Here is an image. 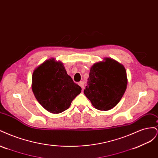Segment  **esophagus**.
Instances as JSON below:
<instances>
[{
  "label": "esophagus",
  "instance_id": "1",
  "mask_svg": "<svg viewBox=\"0 0 158 158\" xmlns=\"http://www.w3.org/2000/svg\"><path fill=\"white\" fill-rule=\"evenodd\" d=\"M78 85H80V86L82 88V89H84V82H80L79 83H78Z\"/></svg>",
  "mask_w": 158,
  "mask_h": 158
}]
</instances>
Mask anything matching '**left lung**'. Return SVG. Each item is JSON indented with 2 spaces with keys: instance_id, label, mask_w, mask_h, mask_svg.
Masks as SVG:
<instances>
[{
  "instance_id": "1",
  "label": "left lung",
  "mask_w": 158,
  "mask_h": 158,
  "mask_svg": "<svg viewBox=\"0 0 158 158\" xmlns=\"http://www.w3.org/2000/svg\"><path fill=\"white\" fill-rule=\"evenodd\" d=\"M87 84L84 93L92 106L100 111H108L117 106L125 92L126 70L115 60L105 58L91 67Z\"/></svg>"
}]
</instances>
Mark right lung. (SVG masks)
Masks as SVG:
<instances>
[{"instance_id": "1", "label": "right lung", "mask_w": 158, "mask_h": 158, "mask_svg": "<svg viewBox=\"0 0 158 158\" xmlns=\"http://www.w3.org/2000/svg\"><path fill=\"white\" fill-rule=\"evenodd\" d=\"M31 88L38 102L54 114L69 109L82 90L66 73L63 64L54 59L45 60L33 71Z\"/></svg>"}]
</instances>
